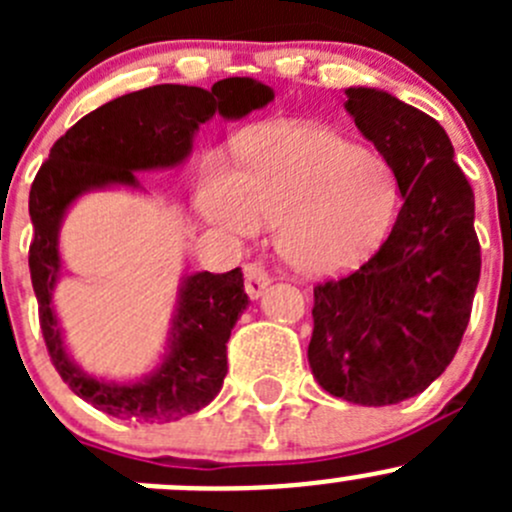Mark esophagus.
Instances as JSON below:
<instances>
[{"label": "esophagus", "mask_w": 512, "mask_h": 512, "mask_svg": "<svg viewBox=\"0 0 512 512\" xmlns=\"http://www.w3.org/2000/svg\"><path fill=\"white\" fill-rule=\"evenodd\" d=\"M272 277L267 275V270L262 265H247L245 267V289L252 299H260L265 294V289L270 287Z\"/></svg>", "instance_id": "1"}]
</instances>
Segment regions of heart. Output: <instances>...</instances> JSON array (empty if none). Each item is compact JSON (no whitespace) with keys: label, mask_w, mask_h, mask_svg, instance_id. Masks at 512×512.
Instances as JSON below:
<instances>
[{"label":"heart","mask_w":512,"mask_h":512,"mask_svg":"<svg viewBox=\"0 0 512 512\" xmlns=\"http://www.w3.org/2000/svg\"><path fill=\"white\" fill-rule=\"evenodd\" d=\"M237 160V173L210 170L200 213L240 237L277 223V250L307 275L354 267L394 218L399 193L389 163L327 126H257L242 138Z\"/></svg>","instance_id":"b5f03b06"}]
</instances>
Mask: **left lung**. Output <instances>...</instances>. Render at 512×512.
<instances>
[{
  "label": "left lung",
  "instance_id": "left-lung-1",
  "mask_svg": "<svg viewBox=\"0 0 512 512\" xmlns=\"http://www.w3.org/2000/svg\"><path fill=\"white\" fill-rule=\"evenodd\" d=\"M344 94L404 205L369 262L314 287L307 359L332 396L389 406L428 389L458 352L480 280L476 200L436 118L389 91L352 86Z\"/></svg>",
  "mask_w": 512,
  "mask_h": 512
}]
</instances>
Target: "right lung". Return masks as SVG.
I'll list each match as a JSON object with an SVG mask.
<instances>
[{"label":"right lung","mask_w":512,"mask_h":512,"mask_svg":"<svg viewBox=\"0 0 512 512\" xmlns=\"http://www.w3.org/2000/svg\"><path fill=\"white\" fill-rule=\"evenodd\" d=\"M272 98L275 91L250 76L223 79L210 91L180 84L133 91L86 113L54 143L36 173L29 193L34 225L29 270L41 334L61 379L103 414L121 421L170 423L208 406L223 389L225 344L250 297L240 267L225 275H185L158 364L131 381L98 379L69 354L54 309V289L64 270L59 232L66 213L91 190H143L136 173L183 165L200 126L210 118L240 121Z\"/></svg>","instance_id":"right-lung-1"}]
</instances>
